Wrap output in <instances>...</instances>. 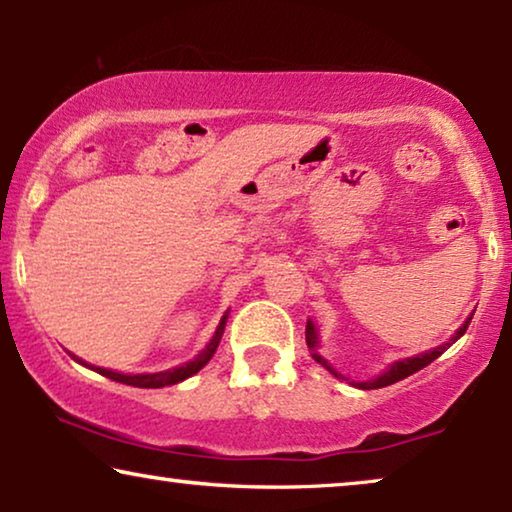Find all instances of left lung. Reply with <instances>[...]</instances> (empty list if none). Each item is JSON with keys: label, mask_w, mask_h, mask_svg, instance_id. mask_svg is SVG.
<instances>
[{"label": "left lung", "mask_w": 512, "mask_h": 512, "mask_svg": "<svg viewBox=\"0 0 512 512\" xmlns=\"http://www.w3.org/2000/svg\"><path fill=\"white\" fill-rule=\"evenodd\" d=\"M471 319H473V314L464 321V324L459 326V331L454 333L452 338L445 342V345H440V347H436V349H431V352H424V354L410 356V359L394 361L387 370H384L382 375L373 377V380H366V382H354V380H352L349 384H352V387H356V389H382V387H389V384H394V382H398V380H405V377H410L412 373H417V370H422V368L429 366V363H431V361H436L438 356L443 354L447 347L454 345V342H457V340L461 338V335L466 333V328H468V324H471ZM305 340H307V347L312 349L314 361L321 363V366H324L331 375L340 377V380H347V377H342V375L338 373V370H335V368L331 366V363H328V361L324 359V356H321V354L317 352V347H319V338H317V328H314L312 321H307V326H305Z\"/></svg>", "instance_id": "8db88e82"}]
</instances>
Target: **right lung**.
<instances>
[{
	"mask_svg": "<svg viewBox=\"0 0 512 512\" xmlns=\"http://www.w3.org/2000/svg\"><path fill=\"white\" fill-rule=\"evenodd\" d=\"M226 319H228V312L221 317V324L216 326V331L212 335V340L207 342V347L202 349V352L195 356L193 361L184 363V366H177L172 370H163V373H146V375H125V373H116V370H109V368H100V366H88L86 361H81L79 356L72 354L74 361H79L81 366H88L93 368L95 373H100L104 377H109V380L114 382H121V384H130V387H139V389H160V387H167V384H177V382H184L186 377H191L198 373L202 366H207V361L212 359L216 347H219L221 342V335H223V328H226Z\"/></svg>",
	"mask_w": 512,
	"mask_h": 512,
	"instance_id": "right-lung-1",
	"label": "right lung"
}]
</instances>
